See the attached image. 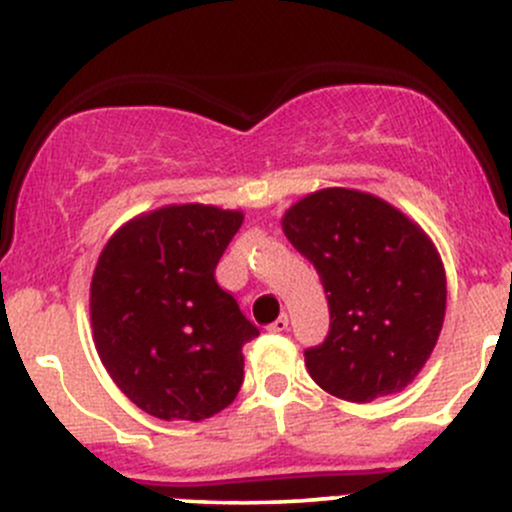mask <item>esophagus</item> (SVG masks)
<instances>
[{"instance_id": "obj_1", "label": "esophagus", "mask_w": 512, "mask_h": 512, "mask_svg": "<svg viewBox=\"0 0 512 512\" xmlns=\"http://www.w3.org/2000/svg\"><path fill=\"white\" fill-rule=\"evenodd\" d=\"M267 330L269 333H286V330H289V316H279L277 320H274V323H269L267 325Z\"/></svg>"}]
</instances>
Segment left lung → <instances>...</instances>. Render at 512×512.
Here are the masks:
<instances>
[{"mask_svg": "<svg viewBox=\"0 0 512 512\" xmlns=\"http://www.w3.org/2000/svg\"><path fill=\"white\" fill-rule=\"evenodd\" d=\"M282 226L328 299V335L303 350L313 381L352 403L411 384L435 350L447 306L445 269L428 235L352 189L306 196Z\"/></svg>", "mask_w": 512, "mask_h": 512, "instance_id": "8db88e82", "label": "left lung"}]
</instances>
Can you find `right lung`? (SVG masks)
Listing matches in <instances>:
<instances>
[{
    "label": "right lung",
    "mask_w": 512,
    "mask_h": 512,
    "mask_svg": "<svg viewBox=\"0 0 512 512\" xmlns=\"http://www.w3.org/2000/svg\"><path fill=\"white\" fill-rule=\"evenodd\" d=\"M240 211L184 204L126 223L92 277L94 342L116 386L160 420H204L243 386L260 335L216 282Z\"/></svg>",
    "instance_id": "right-lung-1"
}]
</instances>
